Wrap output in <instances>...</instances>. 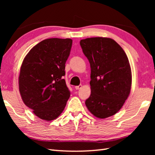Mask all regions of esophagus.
<instances>
[{
  "instance_id": "1",
  "label": "esophagus",
  "mask_w": 155,
  "mask_h": 155,
  "mask_svg": "<svg viewBox=\"0 0 155 155\" xmlns=\"http://www.w3.org/2000/svg\"><path fill=\"white\" fill-rule=\"evenodd\" d=\"M82 88V84H80V85H78V86H76L75 87L76 90H78V89H80V88Z\"/></svg>"
}]
</instances>
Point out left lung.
<instances>
[{
    "instance_id": "8db88e82",
    "label": "left lung",
    "mask_w": 155,
    "mask_h": 155,
    "mask_svg": "<svg viewBox=\"0 0 155 155\" xmlns=\"http://www.w3.org/2000/svg\"><path fill=\"white\" fill-rule=\"evenodd\" d=\"M91 66V94L85 101L91 113L99 118L113 116L130 94L132 74L123 49L113 39L93 37L80 42Z\"/></svg>"
}]
</instances>
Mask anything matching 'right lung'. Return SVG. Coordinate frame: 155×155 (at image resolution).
I'll return each instance as SVG.
<instances>
[{"instance_id": "1", "label": "right lung", "mask_w": 155, "mask_h": 155, "mask_svg": "<svg viewBox=\"0 0 155 155\" xmlns=\"http://www.w3.org/2000/svg\"><path fill=\"white\" fill-rule=\"evenodd\" d=\"M72 44L71 38L45 39L35 45L22 62L20 93L24 103L41 119L57 118L70 97L63 77Z\"/></svg>"}]
</instances>
